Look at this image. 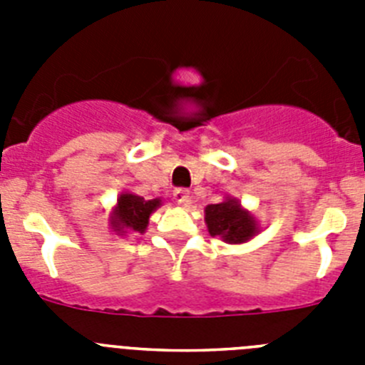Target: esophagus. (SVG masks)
<instances>
[{
	"instance_id": "obj_1",
	"label": "esophagus",
	"mask_w": 365,
	"mask_h": 365,
	"mask_svg": "<svg viewBox=\"0 0 365 365\" xmlns=\"http://www.w3.org/2000/svg\"><path fill=\"white\" fill-rule=\"evenodd\" d=\"M173 199H175L177 205L186 206L190 202V192L186 188H177L175 192H173Z\"/></svg>"
}]
</instances>
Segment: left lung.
Returning <instances> with one entry per match:
<instances>
[{
    "mask_svg": "<svg viewBox=\"0 0 365 365\" xmlns=\"http://www.w3.org/2000/svg\"><path fill=\"white\" fill-rule=\"evenodd\" d=\"M205 221L210 235H217L225 243L230 245L245 243L257 234V222L254 215L245 210L234 197H227L219 205L206 206Z\"/></svg>",
    "mask_w": 365,
    "mask_h": 365,
    "instance_id": "1",
    "label": "left lung"
}]
</instances>
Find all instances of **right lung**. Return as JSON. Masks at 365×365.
<instances>
[{"label": "right lung", "mask_w": 365, "mask_h": 365, "mask_svg": "<svg viewBox=\"0 0 365 365\" xmlns=\"http://www.w3.org/2000/svg\"><path fill=\"white\" fill-rule=\"evenodd\" d=\"M160 205H163L160 199H150V201H146V199L140 197V195H135V193H120L117 206H115V210L111 212V217H109L111 228L120 235L128 234V232L144 234L148 228L150 215Z\"/></svg>", "instance_id": "right-lung-1"}]
</instances>
